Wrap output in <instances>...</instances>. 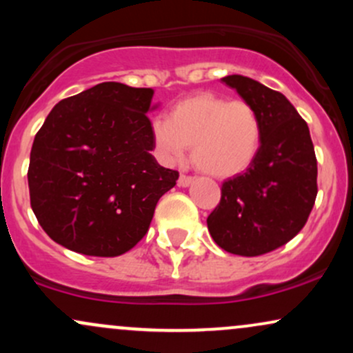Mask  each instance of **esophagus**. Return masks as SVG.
Masks as SVG:
<instances>
[{
	"instance_id": "34e87169",
	"label": "esophagus",
	"mask_w": 353,
	"mask_h": 353,
	"mask_svg": "<svg viewBox=\"0 0 353 353\" xmlns=\"http://www.w3.org/2000/svg\"><path fill=\"white\" fill-rule=\"evenodd\" d=\"M194 182V177L192 176H185V174H181L179 176V181H177V184L181 185V188H188Z\"/></svg>"
}]
</instances>
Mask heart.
I'll return each instance as SVG.
<instances>
[{"label": "heart", "mask_w": 353, "mask_h": 353, "mask_svg": "<svg viewBox=\"0 0 353 353\" xmlns=\"http://www.w3.org/2000/svg\"><path fill=\"white\" fill-rule=\"evenodd\" d=\"M152 136L168 159L181 161L192 145V159L202 172L232 177L257 157L262 123L247 101L201 92L174 104L169 119H154Z\"/></svg>", "instance_id": "b5f03b06"}]
</instances>
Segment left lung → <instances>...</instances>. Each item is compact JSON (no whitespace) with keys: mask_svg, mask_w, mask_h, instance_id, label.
<instances>
[{"mask_svg":"<svg viewBox=\"0 0 353 353\" xmlns=\"http://www.w3.org/2000/svg\"><path fill=\"white\" fill-rule=\"evenodd\" d=\"M222 81L255 108L262 141L252 165L224 181L208 228L221 249L255 257L285 245L305 225L317 197V157L309 125L282 92L241 74Z\"/></svg>","mask_w":353,"mask_h":353,"instance_id":"8db88e82","label":"left lung"}]
</instances>
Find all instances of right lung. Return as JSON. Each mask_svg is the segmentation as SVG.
I'll use <instances>...</instances> for the list:
<instances>
[{"label": "right lung", "instance_id": "add662e5", "mask_svg": "<svg viewBox=\"0 0 353 353\" xmlns=\"http://www.w3.org/2000/svg\"><path fill=\"white\" fill-rule=\"evenodd\" d=\"M154 89L101 83L59 101L36 132L28 185L39 225L94 257L131 250L179 172L154 159Z\"/></svg>", "mask_w": 353, "mask_h": 353}]
</instances>
